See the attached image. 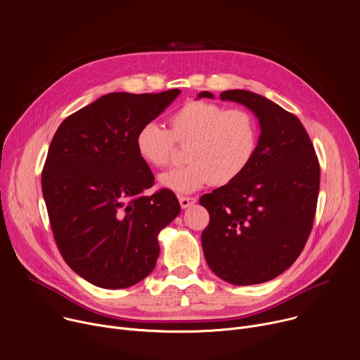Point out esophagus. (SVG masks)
<instances>
[{
    "label": "esophagus",
    "instance_id": "1",
    "mask_svg": "<svg viewBox=\"0 0 360 360\" xmlns=\"http://www.w3.org/2000/svg\"><path fill=\"white\" fill-rule=\"evenodd\" d=\"M178 200H179V204H181L182 208H188V207H191V205L197 202V200H195L193 197H179Z\"/></svg>",
    "mask_w": 360,
    "mask_h": 360
}]
</instances>
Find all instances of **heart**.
<instances>
[{
    "label": "heart",
    "mask_w": 360,
    "mask_h": 360,
    "mask_svg": "<svg viewBox=\"0 0 360 360\" xmlns=\"http://www.w3.org/2000/svg\"><path fill=\"white\" fill-rule=\"evenodd\" d=\"M176 143L189 146L188 165L159 176L160 186L191 193L211 184L228 185L250 167L258 145V126L244 109H226L208 101H189L169 117V130L155 122L143 123L135 149L150 168L169 165Z\"/></svg>",
    "instance_id": "b5f03b06"
}]
</instances>
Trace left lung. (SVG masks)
Here are the masks:
<instances>
[{
    "label": "left lung",
    "mask_w": 360,
    "mask_h": 360,
    "mask_svg": "<svg viewBox=\"0 0 360 360\" xmlns=\"http://www.w3.org/2000/svg\"><path fill=\"white\" fill-rule=\"evenodd\" d=\"M219 97L252 110L261 134L247 171L201 197L210 212L202 250L210 269L226 283H266L297 259L311 233L319 159L296 115L247 90H225Z\"/></svg>",
    "instance_id": "left-lung-1"
}]
</instances>
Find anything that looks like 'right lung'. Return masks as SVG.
<instances>
[{
    "instance_id": "1",
    "label": "right lung",
    "mask_w": 360,
    "mask_h": 360,
    "mask_svg": "<svg viewBox=\"0 0 360 360\" xmlns=\"http://www.w3.org/2000/svg\"><path fill=\"white\" fill-rule=\"evenodd\" d=\"M181 93H109L64 119L49 148L41 188L54 241L69 267L109 290L143 280L159 255L158 234L181 211L135 149L138 129Z\"/></svg>"
}]
</instances>
